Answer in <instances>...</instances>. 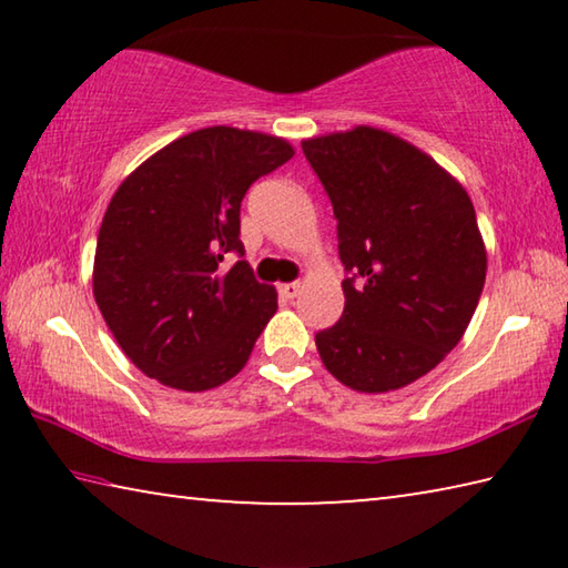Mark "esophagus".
Masks as SVG:
<instances>
[{
	"label": "esophagus",
	"mask_w": 568,
	"mask_h": 568,
	"mask_svg": "<svg viewBox=\"0 0 568 568\" xmlns=\"http://www.w3.org/2000/svg\"><path fill=\"white\" fill-rule=\"evenodd\" d=\"M301 283H283V285H277V291H281V295L285 297V301H293V297L301 293Z\"/></svg>",
	"instance_id": "34e87169"
}]
</instances>
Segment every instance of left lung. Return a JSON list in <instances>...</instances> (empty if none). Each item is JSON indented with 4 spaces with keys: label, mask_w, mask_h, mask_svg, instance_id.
Masks as SVG:
<instances>
[{
    "label": "left lung",
    "mask_w": 568,
    "mask_h": 568,
    "mask_svg": "<svg viewBox=\"0 0 568 568\" xmlns=\"http://www.w3.org/2000/svg\"><path fill=\"white\" fill-rule=\"evenodd\" d=\"M338 220L341 321L315 335L333 378L388 393L426 376L464 338L486 245L464 185L398 134L358 124L303 140Z\"/></svg>",
    "instance_id": "left-lung-1"
}]
</instances>
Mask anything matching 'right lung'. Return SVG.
Wrapping results in <instances>:
<instances>
[{"instance_id": "add662e5", "label": "right lung", "mask_w": 568, "mask_h": 568, "mask_svg": "<svg viewBox=\"0 0 568 568\" xmlns=\"http://www.w3.org/2000/svg\"><path fill=\"white\" fill-rule=\"evenodd\" d=\"M295 155L283 138L215 124L170 142L114 190L92 293L124 355L162 386L200 393L237 376L277 311L243 255L240 203Z\"/></svg>"}]
</instances>
